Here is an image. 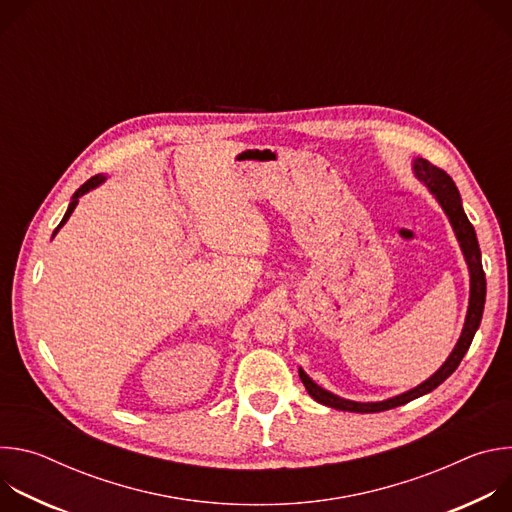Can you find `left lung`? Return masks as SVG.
I'll use <instances>...</instances> for the list:
<instances>
[{
  "instance_id": "8db88e82",
  "label": "left lung",
  "mask_w": 512,
  "mask_h": 512,
  "mask_svg": "<svg viewBox=\"0 0 512 512\" xmlns=\"http://www.w3.org/2000/svg\"><path fill=\"white\" fill-rule=\"evenodd\" d=\"M413 170L415 176L429 188V192L435 196V200L440 202V206L444 208L446 216L450 218V225L456 233V239L460 243V249L464 253V259L468 263V271H470V302H468V314H466V322L462 328V334L452 350V354L448 356V360L437 369L427 381H423L421 385H417L415 389L401 393L397 397L385 399V401H375V403H360V401H350V399H342L322 387H318L302 369H300V379L306 387V391L312 395L314 401L332 407V409H340V411H352V413H377V411H387L399 405H405L425 393H431L435 387H440L456 369L458 364L462 362L464 354L468 352L474 334L480 326L482 320V312H484V302H486V275L482 269V255H480V247H478V239H476V231L472 227V223L468 221V216L462 208V198L460 192L454 184V180L440 168H435L433 164H429L423 158L413 160Z\"/></svg>"
}]
</instances>
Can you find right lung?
<instances>
[{"label":"right lung","mask_w":512,"mask_h":512,"mask_svg":"<svg viewBox=\"0 0 512 512\" xmlns=\"http://www.w3.org/2000/svg\"><path fill=\"white\" fill-rule=\"evenodd\" d=\"M101 182H105V176L103 174H99V176H93L91 180H87L75 194H72V200H70V204H68V208H66V212H64V216H62V221H60V225L54 229V233H52V237L60 231V227H64V223L68 221V218H70V214H72V210H75L77 208V204H79V198L83 196V194H87L89 190H93V188H97Z\"/></svg>","instance_id":"right-lung-1"}]
</instances>
